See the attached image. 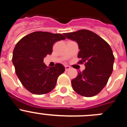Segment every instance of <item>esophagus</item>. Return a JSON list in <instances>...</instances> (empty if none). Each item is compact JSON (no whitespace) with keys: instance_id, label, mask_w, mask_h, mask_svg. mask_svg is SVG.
Returning <instances> with one entry per match:
<instances>
[{"instance_id":"esophagus-1","label":"esophagus","mask_w":127,"mask_h":127,"mask_svg":"<svg viewBox=\"0 0 127 127\" xmlns=\"http://www.w3.org/2000/svg\"><path fill=\"white\" fill-rule=\"evenodd\" d=\"M65 70H68L70 69V67L68 65H65Z\"/></svg>"}]
</instances>
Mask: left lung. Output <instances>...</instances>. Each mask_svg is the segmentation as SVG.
I'll return each mask as SVG.
<instances>
[{
  "instance_id": "8db88e82",
  "label": "left lung",
  "mask_w": 127,
  "mask_h": 127,
  "mask_svg": "<svg viewBox=\"0 0 127 127\" xmlns=\"http://www.w3.org/2000/svg\"><path fill=\"white\" fill-rule=\"evenodd\" d=\"M78 44L79 63L85 62V69L78 72L72 80V86L79 95L90 97L97 95L107 84L113 70L114 57L106 41L88 30H77L64 34Z\"/></svg>"
}]
</instances>
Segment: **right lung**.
I'll return each instance as SVG.
<instances>
[{
    "mask_svg": "<svg viewBox=\"0 0 127 127\" xmlns=\"http://www.w3.org/2000/svg\"><path fill=\"white\" fill-rule=\"evenodd\" d=\"M66 38L61 33L34 32L23 37L14 47L13 64L23 86L32 94H48L55 87L58 77L65 71L61 64L49 67L44 58L51 55L53 45Z\"/></svg>",
    "mask_w": 127,
    "mask_h": 127,
    "instance_id": "obj_1",
    "label": "right lung"
}]
</instances>
